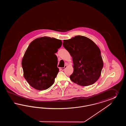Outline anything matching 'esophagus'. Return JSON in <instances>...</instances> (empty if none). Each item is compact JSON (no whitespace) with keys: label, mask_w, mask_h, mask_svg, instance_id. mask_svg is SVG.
Masks as SVG:
<instances>
[{"label":"esophagus","mask_w":126,"mask_h":126,"mask_svg":"<svg viewBox=\"0 0 126 126\" xmlns=\"http://www.w3.org/2000/svg\"><path fill=\"white\" fill-rule=\"evenodd\" d=\"M66 66H67L66 65H65L64 67H61V68H60V70H65V69L66 67Z\"/></svg>","instance_id":"1"}]
</instances>
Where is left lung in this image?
<instances>
[{
	"mask_svg": "<svg viewBox=\"0 0 126 126\" xmlns=\"http://www.w3.org/2000/svg\"><path fill=\"white\" fill-rule=\"evenodd\" d=\"M63 45L73 59L74 71L70 76V80L83 86L95 83L103 66L98 46L89 38L80 35L64 40Z\"/></svg>",
	"mask_w": 126,
	"mask_h": 126,
	"instance_id": "left-lung-1",
	"label": "left lung"
}]
</instances>
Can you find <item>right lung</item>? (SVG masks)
Masks as SVG:
<instances>
[{
    "instance_id": "obj_1",
    "label": "right lung",
    "mask_w": 126,
    "mask_h": 126,
    "mask_svg": "<svg viewBox=\"0 0 126 126\" xmlns=\"http://www.w3.org/2000/svg\"><path fill=\"white\" fill-rule=\"evenodd\" d=\"M62 44L60 40L46 36L31 42L23 58L22 66L24 78L32 87L42 91L54 84L59 71L55 53Z\"/></svg>"
}]
</instances>
